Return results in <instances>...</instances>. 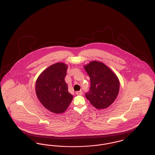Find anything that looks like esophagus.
Returning a JSON list of instances; mask_svg holds the SVG:
<instances>
[{
    "instance_id": "esophagus-1",
    "label": "esophagus",
    "mask_w": 155,
    "mask_h": 155,
    "mask_svg": "<svg viewBox=\"0 0 155 155\" xmlns=\"http://www.w3.org/2000/svg\"><path fill=\"white\" fill-rule=\"evenodd\" d=\"M75 94L78 95H81L82 94V91H77L75 92Z\"/></svg>"
}]
</instances>
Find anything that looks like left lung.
I'll return each instance as SVG.
<instances>
[{
	"mask_svg": "<svg viewBox=\"0 0 155 155\" xmlns=\"http://www.w3.org/2000/svg\"><path fill=\"white\" fill-rule=\"evenodd\" d=\"M84 67L91 81L89 91L85 94L87 99L97 109L107 108L118 95L120 81L117 76L103 63L96 60Z\"/></svg>",
	"mask_w": 155,
	"mask_h": 155,
	"instance_id": "1",
	"label": "left lung"
}]
</instances>
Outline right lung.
Wrapping results in <instances>:
<instances>
[{
	"label": "right lung",
	"instance_id": "add662e5",
	"mask_svg": "<svg viewBox=\"0 0 155 155\" xmlns=\"http://www.w3.org/2000/svg\"><path fill=\"white\" fill-rule=\"evenodd\" d=\"M67 68L64 63H56L43 71L36 81L38 99L46 109L54 113L64 112L73 100L64 80Z\"/></svg>",
	"mask_w": 155,
	"mask_h": 155
}]
</instances>
